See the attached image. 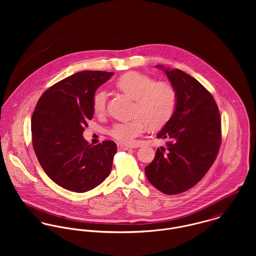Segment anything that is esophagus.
<instances>
[{
    "label": "esophagus",
    "mask_w": 256,
    "mask_h": 256,
    "mask_svg": "<svg viewBox=\"0 0 256 256\" xmlns=\"http://www.w3.org/2000/svg\"><path fill=\"white\" fill-rule=\"evenodd\" d=\"M118 148L119 150H131L132 148L129 146H126V145H118Z\"/></svg>",
    "instance_id": "esophagus-1"
}]
</instances>
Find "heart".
Instances as JSON below:
<instances>
[{"label":"heart","mask_w":256,"mask_h":256,"mask_svg":"<svg viewBox=\"0 0 256 256\" xmlns=\"http://www.w3.org/2000/svg\"><path fill=\"white\" fill-rule=\"evenodd\" d=\"M116 86L135 100L133 115L135 119L114 124L110 135L123 145H133L148 125L152 129L162 127L172 118L176 106V92L172 86L164 82H156L145 74L128 72L116 82ZM108 94L104 90L92 96V110L96 115L104 113Z\"/></svg>","instance_id":"1"}]
</instances>
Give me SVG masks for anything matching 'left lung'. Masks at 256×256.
<instances>
[{"mask_svg":"<svg viewBox=\"0 0 256 256\" xmlns=\"http://www.w3.org/2000/svg\"><path fill=\"white\" fill-rule=\"evenodd\" d=\"M162 69L176 92L172 118L156 135L166 141L145 168L152 186L168 195L184 192L199 182L214 164L222 134L218 106L213 96L182 70Z\"/></svg>","mask_w":256,"mask_h":256,"instance_id":"1","label":"left lung"}]
</instances>
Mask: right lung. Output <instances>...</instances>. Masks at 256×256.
<instances>
[{
  "instance_id": "right-lung-1",
  "label": "right lung",
  "mask_w": 256,
  "mask_h": 256,
  "mask_svg": "<svg viewBox=\"0 0 256 256\" xmlns=\"http://www.w3.org/2000/svg\"><path fill=\"white\" fill-rule=\"evenodd\" d=\"M113 72L82 71L56 82L39 98L32 118V145L45 174L59 186L82 193L110 176L117 146H92L82 137L92 119V96Z\"/></svg>"
}]
</instances>
